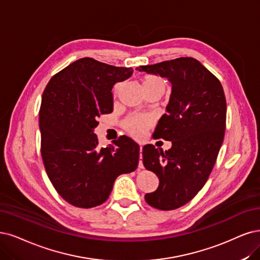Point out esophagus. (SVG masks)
<instances>
[{
  "label": "esophagus",
  "mask_w": 260,
  "mask_h": 260,
  "mask_svg": "<svg viewBox=\"0 0 260 260\" xmlns=\"http://www.w3.org/2000/svg\"><path fill=\"white\" fill-rule=\"evenodd\" d=\"M138 168L142 169L143 168V164H142V146H140V159L138 162Z\"/></svg>",
  "instance_id": "34e87169"
}]
</instances>
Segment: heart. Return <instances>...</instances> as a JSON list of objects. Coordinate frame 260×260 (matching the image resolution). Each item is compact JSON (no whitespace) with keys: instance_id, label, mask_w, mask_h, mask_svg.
<instances>
[{"instance_id":"b5f03b06","label":"heart","mask_w":260,"mask_h":260,"mask_svg":"<svg viewBox=\"0 0 260 260\" xmlns=\"http://www.w3.org/2000/svg\"><path fill=\"white\" fill-rule=\"evenodd\" d=\"M143 88H161L165 90V81L154 75L145 76L142 79ZM150 120L146 117H133L125 122V127L132 135L139 137L149 127Z\"/></svg>"}]
</instances>
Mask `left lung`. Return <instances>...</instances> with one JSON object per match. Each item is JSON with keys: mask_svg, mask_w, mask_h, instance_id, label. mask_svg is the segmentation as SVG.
I'll use <instances>...</instances> for the list:
<instances>
[{"mask_svg": "<svg viewBox=\"0 0 260 260\" xmlns=\"http://www.w3.org/2000/svg\"><path fill=\"white\" fill-rule=\"evenodd\" d=\"M139 72L167 78L172 91L166 113L153 135L171 141L168 151L147 145L142 161L158 177L147 203L158 210H175L187 204L204 187L224 140L226 99L216 77L193 57H179Z\"/></svg>", "mask_w": 260, "mask_h": 260, "instance_id": "obj_1", "label": "left lung"}]
</instances>
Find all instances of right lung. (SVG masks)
<instances>
[{
  "mask_svg": "<svg viewBox=\"0 0 260 260\" xmlns=\"http://www.w3.org/2000/svg\"><path fill=\"white\" fill-rule=\"evenodd\" d=\"M132 75V67L82 57L55 74L43 93L44 166L55 190L75 207L102 205L115 179L138 166L139 146L132 138L121 136L114 145L100 148L94 134L100 115L113 110V85Z\"/></svg>",
  "mask_w": 260,
  "mask_h": 260,
  "instance_id": "1",
  "label": "right lung"
}]
</instances>
